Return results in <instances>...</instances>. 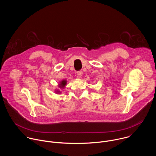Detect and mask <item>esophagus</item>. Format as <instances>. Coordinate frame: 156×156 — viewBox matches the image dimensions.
Wrapping results in <instances>:
<instances>
[{"mask_svg":"<svg viewBox=\"0 0 156 156\" xmlns=\"http://www.w3.org/2000/svg\"><path fill=\"white\" fill-rule=\"evenodd\" d=\"M77 76H79V77H81V76L83 74V72H82V71H79L77 72Z\"/></svg>","mask_w":156,"mask_h":156,"instance_id":"1","label":"esophagus"}]
</instances>
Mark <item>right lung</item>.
<instances>
[{
    "mask_svg": "<svg viewBox=\"0 0 156 156\" xmlns=\"http://www.w3.org/2000/svg\"><path fill=\"white\" fill-rule=\"evenodd\" d=\"M66 83H67V81H66V80H62V81L60 82V83L58 84V87H59L60 88H61V89H63V88L66 86ZM56 93H60V91H59L57 90V91H56Z\"/></svg>",
    "mask_w": 156,
    "mask_h": 156,
    "instance_id": "1",
    "label": "right lung"
}]
</instances>
